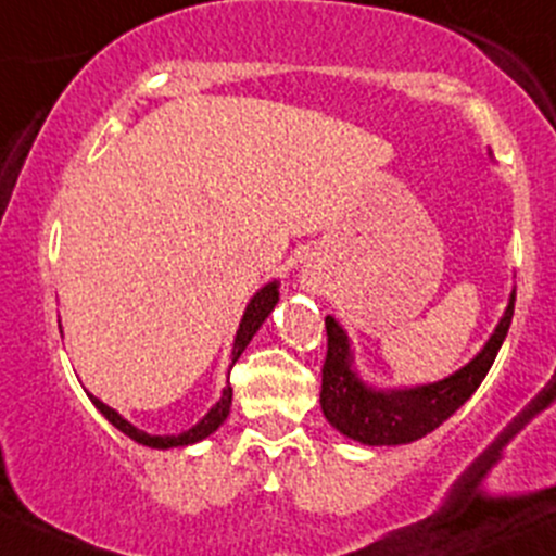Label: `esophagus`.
<instances>
[{
  "label": "esophagus",
  "mask_w": 556,
  "mask_h": 556,
  "mask_svg": "<svg viewBox=\"0 0 556 556\" xmlns=\"http://www.w3.org/2000/svg\"><path fill=\"white\" fill-rule=\"evenodd\" d=\"M303 282H306L308 288H316V277H314V274H306V277H303Z\"/></svg>",
  "instance_id": "obj_1"
}]
</instances>
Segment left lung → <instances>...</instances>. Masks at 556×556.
<instances>
[{"label":"left lung","mask_w":556,"mask_h":556,"mask_svg":"<svg viewBox=\"0 0 556 556\" xmlns=\"http://www.w3.org/2000/svg\"><path fill=\"white\" fill-rule=\"evenodd\" d=\"M511 314H515V295L498 321L496 332L491 334L483 351L459 369L432 386L412 390H371L364 386L351 369V351L348 338L332 316H327V358L321 367V412L329 425L340 432L367 446H399L412 443L443 425L469 395L485 380L488 369L496 362L506 332H509Z\"/></svg>","instance_id":"obj_1"}]
</instances>
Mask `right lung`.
<instances>
[{
	"label": "right lung",
	"instance_id": "right-lung-1",
	"mask_svg": "<svg viewBox=\"0 0 556 556\" xmlns=\"http://www.w3.org/2000/svg\"><path fill=\"white\" fill-rule=\"evenodd\" d=\"M277 301H279L277 282H271V285H266V288H261L258 292H255L253 301L248 303L245 316H242L240 329H237L235 351H231V367H235L237 358L242 356V351H245L250 340H253V334L258 332V327L264 325L266 316L271 314V308L277 306ZM89 399H91V404L100 408L102 417H105L108 422L113 425V427H118V430L124 432V435H129L131 441L142 443V446H150V448H174V446H189V443L203 441V438H208L213 430H218V425H222L224 419H227V414H229V406H231V388H229V386L224 388V393H222V399H218V404L213 406L211 412L205 414V417L200 419V422L192 427V430L181 432V435H148V432L137 430V427H134L131 422H126V419L121 417L118 412H113V408L102 404L100 399H94V395H89Z\"/></svg>",
	"mask_w": 556,
	"mask_h": 556
}]
</instances>
